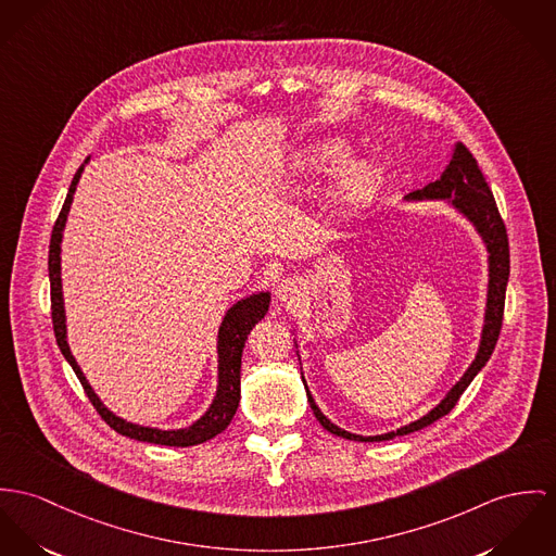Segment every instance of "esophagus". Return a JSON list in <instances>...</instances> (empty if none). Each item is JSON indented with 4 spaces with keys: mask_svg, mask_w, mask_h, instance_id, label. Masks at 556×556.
I'll return each mask as SVG.
<instances>
[{
    "mask_svg": "<svg viewBox=\"0 0 556 556\" xmlns=\"http://www.w3.org/2000/svg\"><path fill=\"white\" fill-rule=\"evenodd\" d=\"M277 299L281 302H294L300 296V281L296 277H286L281 279V283L277 286Z\"/></svg>",
    "mask_w": 556,
    "mask_h": 556,
    "instance_id": "obj_1",
    "label": "esophagus"
}]
</instances>
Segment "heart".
<instances>
[{
  "mask_svg": "<svg viewBox=\"0 0 556 556\" xmlns=\"http://www.w3.org/2000/svg\"><path fill=\"white\" fill-rule=\"evenodd\" d=\"M349 159V148L341 139H321L306 146L296 161L294 169L304 177H326L339 172ZM379 172L368 163H355L341 172L334 186V203L342 210H355L368 203L379 190Z\"/></svg>",
  "mask_w": 556,
  "mask_h": 556,
  "instance_id": "obj_1",
  "label": "heart"
}]
</instances>
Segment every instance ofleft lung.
<instances>
[{"label": "left lung", "mask_w": 556, "mask_h": 556, "mask_svg": "<svg viewBox=\"0 0 556 556\" xmlns=\"http://www.w3.org/2000/svg\"><path fill=\"white\" fill-rule=\"evenodd\" d=\"M408 199H451L453 205L466 215L473 226L478 228V232L482 235L486 250H489V296H486V315H484V330H482V341L480 349L476 353V359L471 362L468 372L462 377V381L455 384L448 395L433 408L429 410L426 417H421L419 421L404 426L397 431H389L383 435H355L349 433L344 429L337 428L328 417L321 415V410L317 408L315 400L308 395V404L313 408V415L317 417V421L328 429L334 435H341L346 440H359V442H379V440H391L395 435H406L410 431H419V429L428 428L433 421H438L440 417L448 415L455 404L459 402L462 393L468 389V384L473 381V377L482 370V366L489 362L500 332H502V321H504V304H506V286H508V277H510V245H508V232H506V224L500 215L497 203L493 199V192L484 179V175L480 172L476 159L471 156L470 150L464 143L455 146L453 159L446 167V172L440 175V179L431 181L426 188L415 190L408 194Z\"/></svg>", "instance_id": "8db88e82"}]
</instances>
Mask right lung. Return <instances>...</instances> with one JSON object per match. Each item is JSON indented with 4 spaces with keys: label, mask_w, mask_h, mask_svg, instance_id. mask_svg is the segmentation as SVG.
<instances>
[{
    "label": "right lung",
    "mask_w": 556,
    "mask_h": 556,
    "mask_svg": "<svg viewBox=\"0 0 556 556\" xmlns=\"http://www.w3.org/2000/svg\"><path fill=\"white\" fill-rule=\"evenodd\" d=\"M85 172V165L76 172L67 199L61 207V214L56 217L54 226H52V237H50V250H48V277H50V311H52V328H54V337L56 344L61 349V353L65 355V359L72 364L76 377L80 379V383L85 387V393L90 400V404L94 406V410L99 413V417L123 435H128L132 440H141V442H152V444H165V446H194L201 442L212 440L217 433H222L224 429L230 426L239 400H241V355H243V346L245 339L250 334V330L256 326L257 321L266 315L268 311V294H256L250 299L237 302L235 306H230V311L226 313L222 326H219V334H217V370H219V384H217V393H215L214 404L212 408L190 428L172 429V431H163V429L141 428V426H132L127 424L125 419L112 415L101 400L94 395V391L90 389V384L85 379L80 366L76 364L67 339H65V311H63V294H61V237H63V228H65V219L67 212L76 192V184L80 181V175Z\"/></svg>",
    "instance_id": "obj_1"
}]
</instances>
